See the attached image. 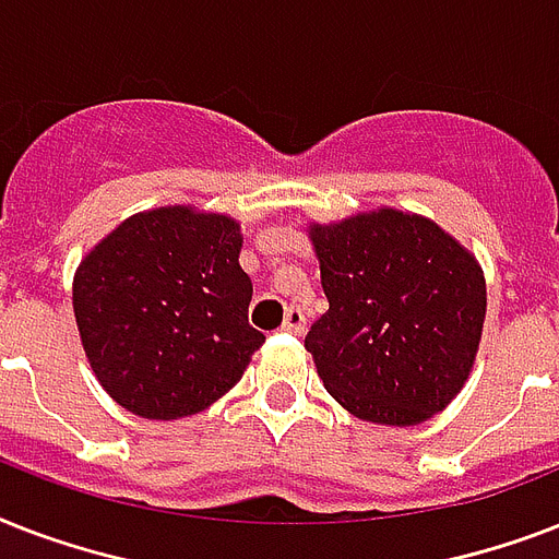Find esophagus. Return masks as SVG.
<instances>
[{
	"instance_id": "esophagus-1",
	"label": "esophagus",
	"mask_w": 559,
	"mask_h": 559,
	"mask_svg": "<svg viewBox=\"0 0 559 559\" xmlns=\"http://www.w3.org/2000/svg\"><path fill=\"white\" fill-rule=\"evenodd\" d=\"M284 331L296 333V336H301V333L307 331V319H305V310L301 307H287V316H284Z\"/></svg>"
}]
</instances>
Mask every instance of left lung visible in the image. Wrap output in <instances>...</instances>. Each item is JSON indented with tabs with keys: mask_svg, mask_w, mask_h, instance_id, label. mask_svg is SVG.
Listing matches in <instances>:
<instances>
[{
	"mask_svg": "<svg viewBox=\"0 0 559 559\" xmlns=\"http://www.w3.org/2000/svg\"><path fill=\"white\" fill-rule=\"evenodd\" d=\"M331 310L305 348L324 389L362 420L412 426L467 380L485 324L476 258L432 219L382 209L313 226Z\"/></svg>",
	"mask_w": 559,
	"mask_h": 559,
	"instance_id": "obj_1",
	"label": "left lung"
}]
</instances>
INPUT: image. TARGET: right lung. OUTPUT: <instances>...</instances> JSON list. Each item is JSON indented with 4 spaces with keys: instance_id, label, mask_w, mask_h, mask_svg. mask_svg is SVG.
<instances>
[{
    "instance_id": "1",
    "label": "right lung",
    "mask_w": 559,
    "mask_h": 559,
    "mask_svg": "<svg viewBox=\"0 0 559 559\" xmlns=\"http://www.w3.org/2000/svg\"><path fill=\"white\" fill-rule=\"evenodd\" d=\"M226 214L156 209L124 219L78 266L74 319L92 371L127 412L174 420L223 397L266 336Z\"/></svg>"
}]
</instances>
